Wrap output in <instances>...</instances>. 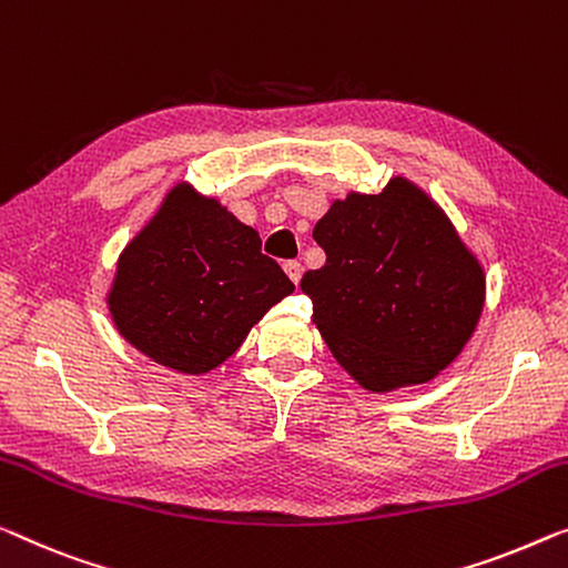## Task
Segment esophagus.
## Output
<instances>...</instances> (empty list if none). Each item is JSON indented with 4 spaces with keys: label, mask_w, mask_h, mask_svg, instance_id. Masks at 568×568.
I'll use <instances>...</instances> for the list:
<instances>
[{
    "label": "esophagus",
    "mask_w": 568,
    "mask_h": 568,
    "mask_svg": "<svg viewBox=\"0 0 568 568\" xmlns=\"http://www.w3.org/2000/svg\"><path fill=\"white\" fill-rule=\"evenodd\" d=\"M283 270H285V275L291 277L293 283H298V281H301V275H303V267H301V262H298V260H287L285 265H283Z\"/></svg>",
    "instance_id": "esophagus-1"
}]
</instances>
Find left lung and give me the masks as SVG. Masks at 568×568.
<instances>
[{
  "label": "left lung",
  "instance_id": "1",
  "mask_svg": "<svg viewBox=\"0 0 568 568\" xmlns=\"http://www.w3.org/2000/svg\"><path fill=\"white\" fill-rule=\"evenodd\" d=\"M326 265L301 291L334 359L369 393L423 385L459 357L485 308V270L408 178L346 193L318 219Z\"/></svg>",
  "mask_w": 568,
  "mask_h": 568
}]
</instances>
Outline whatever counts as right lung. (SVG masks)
<instances>
[{"instance_id": "1", "label": "right lung", "mask_w": 568, "mask_h": 568, "mask_svg": "<svg viewBox=\"0 0 568 568\" xmlns=\"http://www.w3.org/2000/svg\"><path fill=\"white\" fill-rule=\"evenodd\" d=\"M293 291L281 265L262 255L252 226L181 181L122 250L106 306L134 349L203 375Z\"/></svg>"}]
</instances>
